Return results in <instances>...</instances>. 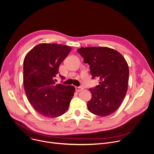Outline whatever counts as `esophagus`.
I'll return each mask as SVG.
<instances>
[{
  "label": "esophagus",
  "mask_w": 154,
  "mask_h": 154,
  "mask_svg": "<svg viewBox=\"0 0 154 154\" xmlns=\"http://www.w3.org/2000/svg\"><path fill=\"white\" fill-rule=\"evenodd\" d=\"M75 89H76L77 92H80V91L83 90V88L82 87H80V86H76Z\"/></svg>",
  "instance_id": "34e87169"
}]
</instances>
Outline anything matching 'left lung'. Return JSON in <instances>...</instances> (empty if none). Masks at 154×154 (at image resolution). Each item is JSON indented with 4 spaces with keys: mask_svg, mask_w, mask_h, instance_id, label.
<instances>
[{
    "mask_svg": "<svg viewBox=\"0 0 154 154\" xmlns=\"http://www.w3.org/2000/svg\"><path fill=\"white\" fill-rule=\"evenodd\" d=\"M77 52L90 66L92 78L100 79L99 85L89 89L92 98L88 102V110L101 117L112 114L122 105L128 91L127 62L117 51L108 47H82Z\"/></svg>",
    "mask_w": 154,
    "mask_h": 154,
    "instance_id": "8db88e82",
    "label": "left lung"
}]
</instances>
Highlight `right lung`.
<instances>
[{
	"label": "right lung",
	"mask_w": 154,
	"mask_h": 154,
	"mask_svg": "<svg viewBox=\"0 0 154 154\" xmlns=\"http://www.w3.org/2000/svg\"><path fill=\"white\" fill-rule=\"evenodd\" d=\"M71 50V47L63 45L40 43L24 59L23 85L27 98L35 110L45 117L63 115L74 96L73 86L55 84L59 66Z\"/></svg>",
	"instance_id": "right-lung-1"
}]
</instances>
